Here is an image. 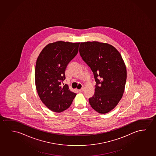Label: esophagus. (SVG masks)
Segmentation results:
<instances>
[{"label":"esophagus","mask_w":156,"mask_h":156,"mask_svg":"<svg viewBox=\"0 0 156 156\" xmlns=\"http://www.w3.org/2000/svg\"><path fill=\"white\" fill-rule=\"evenodd\" d=\"M84 89L83 88H81V89H80V90H79V91L80 92H83V91Z\"/></svg>","instance_id":"34e87169"}]
</instances>
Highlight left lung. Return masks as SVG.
Returning <instances> with one entry per match:
<instances>
[{"label": "left lung", "instance_id": "1", "mask_svg": "<svg viewBox=\"0 0 156 156\" xmlns=\"http://www.w3.org/2000/svg\"><path fill=\"white\" fill-rule=\"evenodd\" d=\"M80 55L92 70L96 83L94 96L89 99L96 111L105 114L113 110L122 97L127 70L118 51L110 44L81 43Z\"/></svg>", "mask_w": 156, "mask_h": 156}]
</instances>
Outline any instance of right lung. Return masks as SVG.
I'll return each instance as SVG.
<instances>
[{
  "label": "right lung",
  "instance_id": "add662e5",
  "mask_svg": "<svg viewBox=\"0 0 156 156\" xmlns=\"http://www.w3.org/2000/svg\"><path fill=\"white\" fill-rule=\"evenodd\" d=\"M80 43L63 41L50 43L43 50L36 61L35 84L41 100L53 112L67 110L76 94L67 84L61 86L66 79L65 72L69 62L76 55Z\"/></svg>",
  "mask_w": 156,
  "mask_h": 156
}]
</instances>
